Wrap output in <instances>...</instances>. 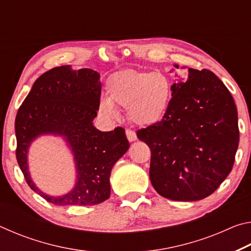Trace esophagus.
<instances>
[{"mask_svg":"<svg viewBox=\"0 0 251 251\" xmlns=\"http://www.w3.org/2000/svg\"><path fill=\"white\" fill-rule=\"evenodd\" d=\"M126 136H127V139H128L129 142H134V141H136V138H137L135 131L130 130V129H126Z\"/></svg>","mask_w":251,"mask_h":251,"instance_id":"obj_1","label":"esophagus"}]
</instances>
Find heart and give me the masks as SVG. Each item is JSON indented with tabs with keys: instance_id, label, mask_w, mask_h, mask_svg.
<instances>
[{
	"instance_id": "b5f03b06",
	"label": "heart",
	"mask_w": 251,
	"mask_h": 251,
	"mask_svg": "<svg viewBox=\"0 0 251 251\" xmlns=\"http://www.w3.org/2000/svg\"><path fill=\"white\" fill-rule=\"evenodd\" d=\"M107 99L100 108L105 115L117 117L116 107L127 108L135 124L148 126L166 113L172 97L171 80L160 72L126 70L110 76L106 83Z\"/></svg>"
}]
</instances>
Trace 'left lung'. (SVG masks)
Here are the masks:
<instances>
[{
    "mask_svg": "<svg viewBox=\"0 0 251 251\" xmlns=\"http://www.w3.org/2000/svg\"><path fill=\"white\" fill-rule=\"evenodd\" d=\"M176 76L163 120L137 130V137L151 148L150 178L156 192L172 201H201L232 169L239 144L237 108L212 72L189 67Z\"/></svg>",
    "mask_w": 251,
    "mask_h": 251,
    "instance_id": "left-lung-1",
    "label": "left lung"
}]
</instances>
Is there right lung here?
<instances>
[{"instance_id":"add662e5","label":"right lung","mask_w":251,"mask_h":251,"mask_svg":"<svg viewBox=\"0 0 251 251\" xmlns=\"http://www.w3.org/2000/svg\"><path fill=\"white\" fill-rule=\"evenodd\" d=\"M100 77L91 69L54 67L35 80L16 114L19 166L31 189L54 205L92 206L108 199L110 172L129 148L124 128L100 131L93 125L100 107ZM42 134L64 138L75 157V185L62 197L42 192L28 171L29 146Z\"/></svg>"}]
</instances>
